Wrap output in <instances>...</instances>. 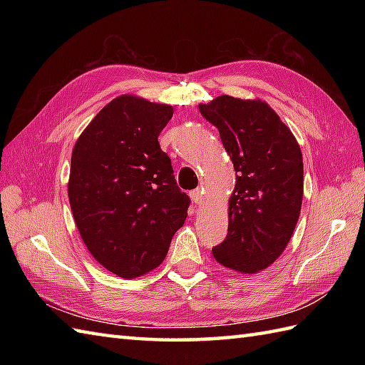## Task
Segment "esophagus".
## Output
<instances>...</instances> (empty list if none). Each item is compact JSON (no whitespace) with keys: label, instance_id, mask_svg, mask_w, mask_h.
Instances as JSON below:
<instances>
[{"label":"esophagus","instance_id":"obj_1","mask_svg":"<svg viewBox=\"0 0 365 365\" xmlns=\"http://www.w3.org/2000/svg\"><path fill=\"white\" fill-rule=\"evenodd\" d=\"M190 196H191V199H192V202H195L196 205H200V204L204 202V192H202V190H200V188L192 190V191L190 192Z\"/></svg>","mask_w":365,"mask_h":365}]
</instances>
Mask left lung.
Returning a JSON list of instances; mask_svg holds the SVG:
<instances>
[{"label": "left lung", "instance_id": "obj_1", "mask_svg": "<svg viewBox=\"0 0 365 365\" xmlns=\"http://www.w3.org/2000/svg\"><path fill=\"white\" fill-rule=\"evenodd\" d=\"M199 111L218 128L234 163L227 237L213 247L222 267L255 274L289 245L302 204V155L297 138L268 103L220 96Z\"/></svg>", "mask_w": 365, "mask_h": 365}]
</instances>
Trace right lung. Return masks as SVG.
Instances as JSON below:
<instances>
[{
	"instance_id": "add662e5",
	"label": "right lung",
	"mask_w": 365,
	"mask_h": 365,
	"mask_svg": "<svg viewBox=\"0 0 365 365\" xmlns=\"http://www.w3.org/2000/svg\"><path fill=\"white\" fill-rule=\"evenodd\" d=\"M173 114L169 105L119 96L73 145L67 191L75 224L92 257L123 279L157 268L187 220L190 197L158 143Z\"/></svg>"
}]
</instances>
